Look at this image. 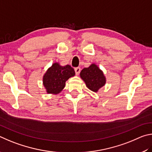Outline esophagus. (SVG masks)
Instances as JSON below:
<instances>
[{"label": "esophagus", "mask_w": 152, "mask_h": 152, "mask_svg": "<svg viewBox=\"0 0 152 152\" xmlns=\"http://www.w3.org/2000/svg\"><path fill=\"white\" fill-rule=\"evenodd\" d=\"M75 71L76 75H79L81 71V68L80 67H76L75 68Z\"/></svg>", "instance_id": "esophagus-1"}]
</instances>
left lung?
I'll use <instances>...</instances> for the list:
<instances>
[{
    "instance_id": "obj_1",
    "label": "left lung",
    "mask_w": 152,
    "mask_h": 152,
    "mask_svg": "<svg viewBox=\"0 0 152 152\" xmlns=\"http://www.w3.org/2000/svg\"><path fill=\"white\" fill-rule=\"evenodd\" d=\"M80 77L85 81L86 86L94 92H97L106 83L103 71L95 64H91L89 67L84 68L81 71Z\"/></svg>"
}]
</instances>
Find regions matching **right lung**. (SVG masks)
<instances>
[{"mask_svg": "<svg viewBox=\"0 0 152 152\" xmlns=\"http://www.w3.org/2000/svg\"><path fill=\"white\" fill-rule=\"evenodd\" d=\"M75 71L70 65L61 66L57 63H53L44 75L42 81L48 94H57L63 89L65 82L74 76Z\"/></svg>", "mask_w": 152, "mask_h": 152, "instance_id": "right-lung-1", "label": "right lung"}]
</instances>
